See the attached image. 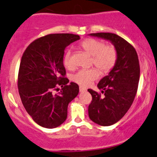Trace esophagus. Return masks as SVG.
Wrapping results in <instances>:
<instances>
[{
  "mask_svg": "<svg viewBox=\"0 0 157 157\" xmlns=\"http://www.w3.org/2000/svg\"><path fill=\"white\" fill-rule=\"evenodd\" d=\"M79 91H80V92H85V91H86V89L85 87H84V86H79Z\"/></svg>",
  "mask_w": 157,
  "mask_h": 157,
  "instance_id": "obj_1",
  "label": "esophagus"
}]
</instances>
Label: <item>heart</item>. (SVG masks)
Listing matches in <instances>:
<instances>
[{"label":"heart","instance_id":"obj_1","mask_svg":"<svg viewBox=\"0 0 157 157\" xmlns=\"http://www.w3.org/2000/svg\"><path fill=\"white\" fill-rule=\"evenodd\" d=\"M81 48L92 56L91 64L100 70L102 73H108L115 67L117 60V50L112 45H105L104 42L96 39L88 38L80 44ZM64 64L67 69L74 67L71 51H67L64 56ZM100 73L96 68L80 70L73 75L72 80L83 86L90 85L99 77Z\"/></svg>","mask_w":157,"mask_h":157}]
</instances>
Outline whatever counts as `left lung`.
<instances>
[{
	"mask_svg": "<svg viewBox=\"0 0 157 157\" xmlns=\"http://www.w3.org/2000/svg\"><path fill=\"white\" fill-rule=\"evenodd\" d=\"M89 35L110 41L118 53L115 67L98 84L104 96L88 90L93 98L88 107L90 120L100 126H109L122 118L133 103L140 80L139 59L133 46L118 35L112 33Z\"/></svg>",
	"mask_w": 157,
	"mask_h": 157,
	"instance_id": "1",
	"label": "left lung"
}]
</instances>
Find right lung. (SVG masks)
<instances>
[{"mask_svg":"<svg viewBox=\"0 0 157 157\" xmlns=\"http://www.w3.org/2000/svg\"><path fill=\"white\" fill-rule=\"evenodd\" d=\"M73 34H52L34 40L24 51L18 73L22 103L35 123L47 128L62 124L67 106L78 95L77 84L65 78L63 64L65 48L78 40ZM62 90L57 94L53 90Z\"/></svg>","mask_w":157,"mask_h":157,"instance_id":"obj_1","label":"right lung"}]
</instances>
